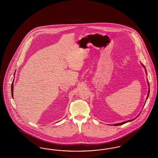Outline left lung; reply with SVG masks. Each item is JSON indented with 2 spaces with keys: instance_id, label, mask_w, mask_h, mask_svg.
<instances>
[{
  "instance_id": "8db88e82",
  "label": "left lung",
  "mask_w": 158,
  "mask_h": 158,
  "mask_svg": "<svg viewBox=\"0 0 158 158\" xmlns=\"http://www.w3.org/2000/svg\"><path fill=\"white\" fill-rule=\"evenodd\" d=\"M142 64V66H143V68H145V67L143 66V64ZM145 71H146V69H145ZM148 84H149V82H148ZM149 92H148V97H147V98H146V99H148V97H149ZM139 116V115H138ZM137 116V117H138ZM136 117V118H137ZM135 119H133V120H128V121H125V122H123V123H118V124H114V126H120V125H122V124H125V123H128V122H129V121H133V120H135Z\"/></svg>"
}]
</instances>
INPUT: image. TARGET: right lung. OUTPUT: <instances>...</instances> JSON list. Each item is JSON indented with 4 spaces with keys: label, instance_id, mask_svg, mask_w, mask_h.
I'll list each match as a JSON object with an SVG mask.
<instances>
[{
    "label": "right lung",
    "instance_id": "right-lung-1",
    "mask_svg": "<svg viewBox=\"0 0 158 158\" xmlns=\"http://www.w3.org/2000/svg\"><path fill=\"white\" fill-rule=\"evenodd\" d=\"M15 73H14V76H15ZM13 90H14V85H13V83H12V86H11V91H12V96L13 97Z\"/></svg>",
    "mask_w": 158,
    "mask_h": 158
}]
</instances>
